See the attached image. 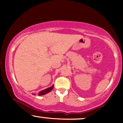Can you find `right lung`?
Returning a JSON list of instances; mask_svg holds the SVG:
<instances>
[{"label": "right lung", "mask_w": 123, "mask_h": 123, "mask_svg": "<svg viewBox=\"0 0 123 123\" xmlns=\"http://www.w3.org/2000/svg\"><path fill=\"white\" fill-rule=\"evenodd\" d=\"M53 87H54V85L52 86L51 87H49V88H48L45 89V90H44L41 91H40V92H38V96H41V95H45V94L49 93V92H50L52 90H53ZM33 95H35V94H33Z\"/></svg>", "instance_id": "add662e5"}]
</instances>
